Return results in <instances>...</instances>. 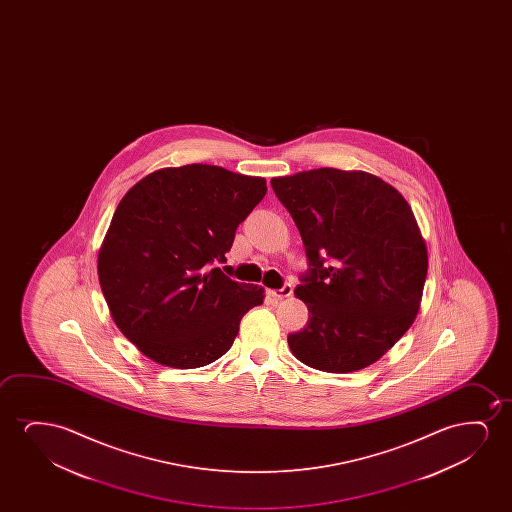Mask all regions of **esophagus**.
Wrapping results in <instances>:
<instances>
[{
	"label": "esophagus",
	"mask_w": 512,
	"mask_h": 512,
	"mask_svg": "<svg viewBox=\"0 0 512 512\" xmlns=\"http://www.w3.org/2000/svg\"><path fill=\"white\" fill-rule=\"evenodd\" d=\"M294 292V288L290 283H285L283 287L278 288V290H267V294L273 297L274 301H281V299H285V297H290Z\"/></svg>",
	"instance_id": "obj_1"
}]
</instances>
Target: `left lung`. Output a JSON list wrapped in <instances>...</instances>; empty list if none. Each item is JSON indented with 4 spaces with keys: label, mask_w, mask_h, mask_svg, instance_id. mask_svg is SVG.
<instances>
[{
    "label": "left lung",
    "mask_w": 512,
    "mask_h": 512,
    "mask_svg": "<svg viewBox=\"0 0 512 512\" xmlns=\"http://www.w3.org/2000/svg\"><path fill=\"white\" fill-rule=\"evenodd\" d=\"M308 257L295 295L304 329L288 334L302 364L360 371L413 325L427 280V246L399 190L364 171L311 169L271 180Z\"/></svg>",
    "instance_id": "obj_1"
}]
</instances>
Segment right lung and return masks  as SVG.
I'll return each mask as SVG.
<instances>
[{
	"label": "right lung",
	"mask_w": 512,
	"mask_h": 512,
	"mask_svg": "<svg viewBox=\"0 0 512 512\" xmlns=\"http://www.w3.org/2000/svg\"><path fill=\"white\" fill-rule=\"evenodd\" d=\"M266 192L264 178L189 164L154 171L122 197L99 252V283L113 322L143 355L194 369L231 348L264 288L215 264Z\"/></svg>",
	"instance_id": "add662e5"
}]
</instances>
